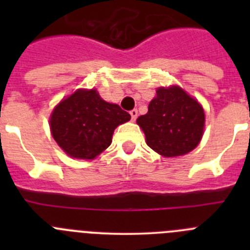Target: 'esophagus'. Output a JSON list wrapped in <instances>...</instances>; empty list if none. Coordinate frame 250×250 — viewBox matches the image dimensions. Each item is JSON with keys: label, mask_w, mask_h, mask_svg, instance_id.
I'll use <instances>...</instances> for the list:
<instances>
[{"label": "esophagus", "mask_w": 250, "mask_h": 250, "mask_svg": "<svg viewBox=\"0 0 250 250\" xmlns=\"http://www.w3.org/2000/svg\"><path fill=\"white\" fill-rule=\"evenodd\" d=\"M130 115H131V120L135 121L136 118H138V110H131V111H130Z\"/></svg>", "instance_id": "1"}]
</instances>
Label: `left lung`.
Listing matches in <instances>:
<instances>
[{"label":"left lung","instance_id":"8db88e82","mask_svg":"<svg viewBox=\"0 0 250 250\" xmlns=\"http://www.w3.org/2000/svg\"><path fill=\"white\" fill-rule=\"evenodd\" d=\"M204 110L178 86L160 87L145 115L136 123L146 136V144L167 158L184 155L199 144L204 130Z\"/></svg>","mask_w":250,"mask_h":250}]
</instances>
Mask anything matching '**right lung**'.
<instances>
[{"label":"right lung","mask_w":250,"mask_h":250,"mask_svg":"<svg viewBox=\"0 0 250 250\" xmlns=\"http://www.w3.org/2000/svg\"><path fill=\"white\" fill-rule=\"evenodd\" d=\"M130 114L109 104L96 90H77L55 107L50 119L57 144L72 158L94 159L111 144L114 130Z\"/></svg>","instance_id":"1"}]
</instances>
